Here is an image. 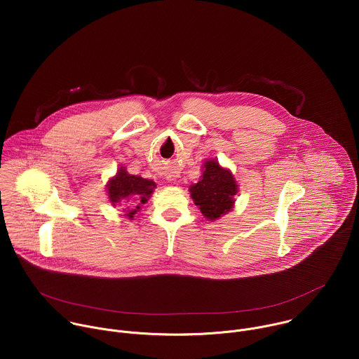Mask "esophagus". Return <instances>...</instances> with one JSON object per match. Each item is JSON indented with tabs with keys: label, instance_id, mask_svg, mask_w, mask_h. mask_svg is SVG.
Segmentation results:
<instances>
[{
	"label": "esophagus",
	"instance_id": "obj_1",
	"mask_svg": "<svg viewBox=\"0 0 359 359\" xmlns=\"http://www.w3.org/2000/svg\"><path fill=\"white\" fill-rule=\"evenodd\" d=\"M170 182H172V179H170Z\"/></svg>",
	"mask_w": 359,
	"mask_h": 359
}]
</instances>
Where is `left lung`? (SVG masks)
<instances>
[{
  "label": "left lung",
  "mask_w": 359,
  "mask_h": 359,
  "mask_svg": "<svg viewBox=\"0 0 359 359\" xmlns=\"http://www.w3.org/2000/svg\"><path fill=\"white\" fill-rule=\"evenodd\" d=\"M189 191L203 217L216 222L234 208L238 184L230 169L223 168L216 159H206L200 180L191 184Z\"/></svg>",
  "instance_id": "left-lung-1"
}]
</instances>
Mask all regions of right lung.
<instances>
[{
	"mask_svg": "<svg viewBox=\"0 0 359 359\" xmlns=\"http://www.w3.org/2000/svg\"><path fill=\"white\" fill-rule=\"evenodd\" d=\"M155 187L156 183L153 180L130 175L125 166H121L116 175L108 180L107 193L112 206L122 208V216L133 220Z\"/></svg>",
	"mask_w": 359,
	"mask_h": 359,
	"instance_id": "right-lung-1",
	"label": "right lung"
}]
</instances>
